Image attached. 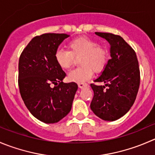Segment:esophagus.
Segmentation results:
<instances>
[{
    "mask_svg": "<svg viewBox=\"0 0 155 155\" xmlns=\"http://www.w3.org/2000/svg\"><path fill=\"white\" fill-rule=\"evenodd\" d=\"M78 85H79V87L80 88H86L87 86H88V85H87L86 83H79L78 84Z\"/></svg>",
    "mask_w": 155,
    "mask_h": 155,
    "instance_id": "esophagus-1",
    "label": "esophagus"
}]
</instances>
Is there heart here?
Listing matches in <instances>:
<instances>
[{
    "label": "heart",
    "instance_id": "b5f03b06",
    "mask_svg": "<svg viewBox=\"0 0 155 155\" xmlns=\"http://www.w3.org/2000/svg\"><path fill=\"white\" fill-rule=\"evenodd\" d=\"M69 51L59 49L55 53V60L61 68L69 69L75 59H79V68L68 74L71 82L83 83L92 76L93 72L103 71L109 60V53L105 47L98 46L95 41L82 37L73 40L68 45Z\"/></svg>",
    "mask_w": 155,
    "mask_h": 155
}]
</instances>
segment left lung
Listing matches in <instances>:
<instances>
[{
    "instance_id": "obj_1",
    "label": "left lung",
    "mask_w": 155,
    "mask_h": 155,
    "mask_svg": "<svg viewBox=\"0 0 155 155\" xmlns=\"http://www.w3.org/2000/svg\"><path fill=\"white\" fill-rule=\"evenodd\" d=\"M95 35L109 43L111 58L94 80L104 85L91 84L94 97L90 107L103 120L115 121L130 110L136 100L140 83L139 62L136 52L122 37L111 33Z\"/></svg>"
}]
</instances>
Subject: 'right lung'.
<instances>
[{"mask_svg":"<svg viewBox=\"0 0 155 155\" xmlns=\"http://www.w3.org/2000/svg\"><path fill=\"white\" fill-rule=\"evenodd\" d=\"M69 36L55 33L36 36L19 58L21 97L29 112L45 124H55L65 117L78 89L76 82H63L66 73L55 60L58 47ZM51 84L58 85L51 88Z\"/></svg>","mask_w":155,"mask_h":155,"instance_id":"add662e5","label":"right lung"}]
</instances>
